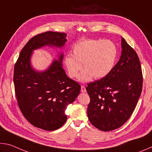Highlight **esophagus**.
Instances as JSON below:
<instances>
[{"instance_id": "1", "label": "esophagus", "mask_w": 152, "mask_h": 152, "mask_svg": "<svg viewBox=\"0 0 152 152\" xmlns=\"http://www.w3.org/2000/svg\"><path fill=\"white\" fill-rule=\"evenodd\" d=\"M81 92H86V88L85 86H81Z\"/></svg>"}]
</instances>
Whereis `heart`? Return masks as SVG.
<instances>
[{
  "label": "heart",
  "instance_id": "b5f03b06",
  "mask_svg": "<svg viewBox=\"0 0 152 152\" xmlns=\"http://www.w3.org/2000/svg\"><path fill=\"white\" fill-rule=\"evenodd\" d=\"M117 49L110 40L85 39L77 43L72 48V54H67L64 64L70 78L78 76L82 65L84 70L78 77L81 82L104 78L114 67Z\"/></svg>",
  "mask_w": 152,
  "mask_h": 152
}]
</instances>
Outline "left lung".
<instances>
[{
	"label": "left lung",
	"instance_id": "left-lung-1",
	"mask_svg": "<svg viewBox=\"0 0 152 152\" xmlns=\"http://www.w3.org/2000/svg\"><path fill=\"white\" fill-rule=\"evenodd\" d=\"M121 54L110 73L88 84L90 122L103 132L122 126L129 119L142 91L143 76L137 53L121 37Z\"/></svg>",
	"mask_w": 152,
	"mask_h": 152
}]
</instances>
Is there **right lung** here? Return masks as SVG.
Listing matches in <instances>:
<instances>
[{
	"label": "right lung",
	"instance_id": "1",
	"mask_svg": "<svg viewBox=\"0 0 152 152\" xmlns=\"http://www.w3.org/2000/svg\"><path fill=\"white\" fill-rule=\"evenodd\" d=\"M66 34L47 31L31 38L20 51L14 68V85L23 115L31 124L45 131L60 128L67 120L65 110L80 92L78 82L68 78L62 67L64 53H58L45 70L31 64L33 51L45 46L61 49Z\"/></svg>",
	"mask_w": 152,
	"mask_h": 152
}]
</instances>
